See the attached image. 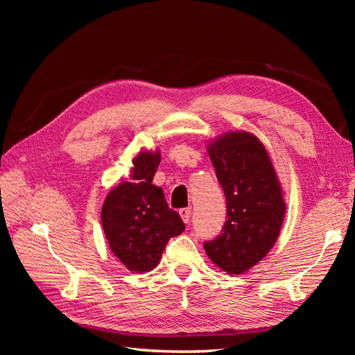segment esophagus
Here are the masks:
<instances>
[{
	"label": "esophagus",
	"instance_id": "esophagus-1",
	"mask_svg": "<svg viewBox=\"0 0 355 355\" xmlns=\"http://www.w3.org/2000/svg\"><path fill=\"white\" fill-rule=\"evenodd\" d=\"M179 214H180V218L184 219L185 223H189V220H191V207L180 209V210H179Z\"/></svg>",
	"mask_w": 355,
	"mask_h": 355
}]
</instances>
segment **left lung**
Here are the masks:
<instances>
[{"instance_id":"1","label":"left lung","mask_w":355,"mask_h":355,"mask_svg":"<svg viewBox=\"0 0 355 355\" xmlns=\"http://www.w3.org/2000/svg\"><path fill=\"white\" fill-rule=\"evenodd\" d=\"M227 198L220 235L204 241L211 262L228 274H243L272 249L286 204L265 146L247 132H232L207 146Z\"/></svg>"}]
</instances>
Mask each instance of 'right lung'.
<instances>
[{
  "instance_id": "right-lung-1",
  "label": "right lung",
  "mask_w": 355,
  "mask_h": 355,
  "mask_svg": "<svg viewBox=\"0 0 355 355\" xmlns=\"http://www.w3.org/2000/svg\"><path fill=\"white\" fill-rule=\"evenodd\" d=\"M158 164V151L139 154L133 159V182L114 188L102 207L110 249L135 272L154 270L167 241L185 230L179 213L168 207L163 189L153 184Z\"/></svg>"
}]
</instances>
